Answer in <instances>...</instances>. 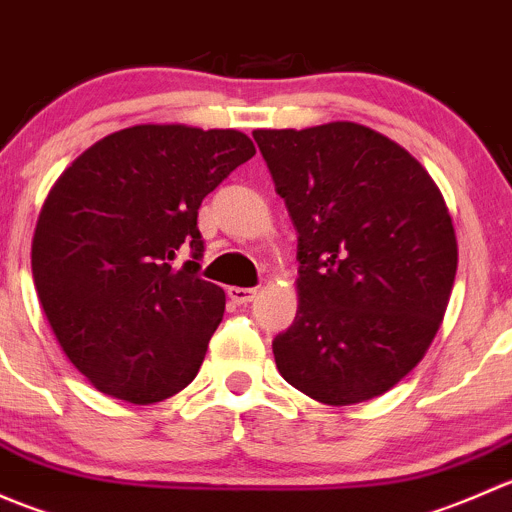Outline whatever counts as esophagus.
<instances>
[{
  "label": "esophagus",
  "instance_id": "1",
  "mask_svg": "<svg viewBox=\"0 0 512 512\" xmlns=\"http://www.w3.org/2000/svg\"><path fill=\"white\" fill-rule=\"evenodd\" d=\"M257 294V287H227V297L235 304H247L252 302Z\"/></svg>",
  "mask_w": 512,
  "mask_h": 512
}]
</instances>
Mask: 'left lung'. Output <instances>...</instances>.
Wrapping results in <instances>:
<instances>
[{
  "label": "left lung",
  "mask_w": 512,
  "mask_h": 512,
  "mask_svg": "<svg viewBox=\"0 0 512 512\" xmlns=\"http://www.w3.org/2000/svg\"><path fill=\"white\" fill-rule=\"evenodd\" d=\"M297 230L299 307L272 342L285 381L329 406L374 399L423 359L458 245L441 190L359 123L252 133Z\"/></svg>",
  "instance_id": "obj_1"
}]
</instances>
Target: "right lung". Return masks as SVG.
<instances>
[{"mask_svg": "<svg viewBox=\"0 0 512 512\" xmlns=\"http://www.w3.org/2000/svg\"><path fill=\"white\" fill-rule=\"evenodd\" d=\"M252 156L240 131L133 126L56 180L34 232V285L64 354L98 391L156 404L195 379L225 312L223 289L200 277L198 210Z\"/></svg>", "mask_w": 512, "mask_h": 512, "instance_id": "add662e5", "label": "right lung"}]
</instances>
